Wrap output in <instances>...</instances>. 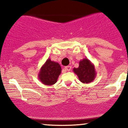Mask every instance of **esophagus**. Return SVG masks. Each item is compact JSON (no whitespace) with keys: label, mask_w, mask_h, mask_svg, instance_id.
<instances>
[{"label":"esophagus","mask_w":128,"mask_h":128,"mask_svg":"<svg viewBox=\"0 0 128 128\" xmlns=\"http://www.w3.org/2000/svg\"><path fill=\"white\" fill-rule=\"evenodd\" d=\"M71 68H72V67L70 66H66V67H64V69H65L66 71H70V70H71Z\"/></svg>","instance_id":"esophagus-1"}]
</instances>
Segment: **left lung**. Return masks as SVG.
Listing matches in <instances>:
<instances>
[{"mask_svg": "<svg viewBox=\"0 0 128 128\" xmlns=\"http://www.w3.org/2000/svg\"><path fill=\"white\" fill-rule=\"evenodd\" d=\"M73 71L78 76L79 80L84 84L93 81L97 74L94 65L86 58L80 60L79 67L73 68Z\"/></svg>", "mask_w": 128, "mask_h": 128, "instance_id": "left-lung-1", "label": "left lung"}]
</instances>
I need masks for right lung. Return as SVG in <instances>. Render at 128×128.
<instances>
[{
    "label": "right lung",
    "mask_w": 128,
    "mask_h": 128,
    "mask_svg": "<svg viewBox=\"0 0 128 128\" xmlns=\"http://www.w3.org/2000/svg\"><path fill=\"white\" fill-rule=\"evenodd\" d=\"M61 73V67L60 64L48 58L41 67L38 77L42 84L50 86L56 82Z\"/></svg>",
    "instance_id": "add662e5"
}]
</instances>
